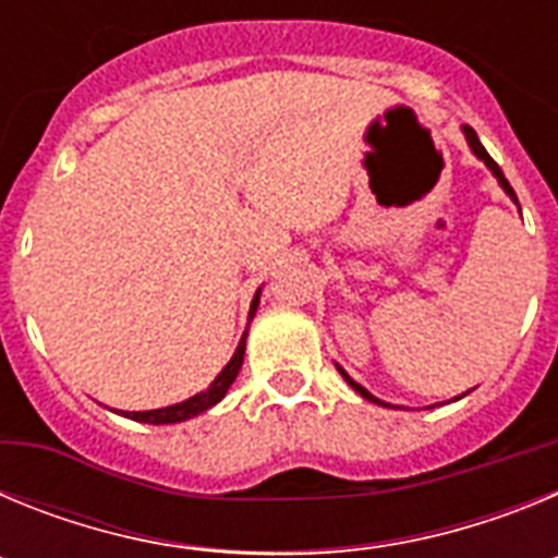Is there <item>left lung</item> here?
<instances>
[{
    "label": "left lung",
    "mask_w": 558,
    "mask_h": 558,
    "mask_svg": "<svg viewBox=\"0 0 558 558\" xmlns=\"http://www.w3.org/2000/svg\"><path fill=\"white\" fill-rule=\"evenodd\" d=\"M461 131H463V136H466V145H470V150L475 153V156H477V159L483 161V165L489 167V170H492V175H495V179H497V184L502 186V192H506V195H509V198L514 201V204H517V195H514V190H511V184H509V181H506V175H502V170H500V167H497V161L492 159L489 153H486V147L481 145V140H477V133L472 131L470 125H463ZM517 206H520V204H517ZM338 372L343 374V379H347L349 386H352L354 391L360 393V397H363V399H368V402H374V405H386V408H391V405H388V402H383V399H377V397H374L372 391H366V388L360 386V383H354V379L349 377V374L343 372V368H340V366H338ZM466 393H470V391H466ZM461 397H463V393H461ZM461 397H456V399H461Z\"/></svg>",
    "instance_id": "left-lung-1"
}]
</instances>
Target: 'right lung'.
<instances>
[{
    "label": "right lung",
    "instance_id": "obj_1",
    "mask_svg": "<svg viewBox=\"0 0 558 558\" xmlns=\"http://www.w3.org/2000/svg\"><path fill=\"white\" fill-rule=\"evenodd\" d=\"M259 293H263V290H256L254 293V302H251V310H248V322L256 315V307H259ZM245 338H248V327H245L243 338H240V343H236L234 354H231V360L223 366V372L211 379L206 391L195 393V397L184 399V402H175V405L156 408V411H117V413L125 418H133V422H145V425H175V422H186V418L209 411V408H215L220 399L226 397V391L231 388V383L236 379V374H240V366H243V354H245Z\"/></svg>",
    "mask_w": 558,
    "mask_h": 558
}]
</instances>
